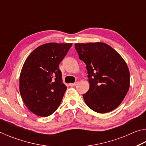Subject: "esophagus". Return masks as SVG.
<instances>
[{"label":"esophagus","mask_w":146,"mask_h":146,"mask_svg":"<svg viewBox=\"0 0 146 146\" xmlns=\"http://www.w3.org/2000/svg\"><path fill=\"white\" fill-rule=\"evenodd\" d=\"M77 84H78V82H76L73 83V84H70V86H71V87H75V86L77 85Z\"/></svg>","instance_id":"1"}]
</instances>
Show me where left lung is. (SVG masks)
<instances>
[{"instance_id": "8db88e82", "label": "left lung", "mask_w": 146, "mask_h": 146, "mask_svg": "<svg viewBox=\"0 0 146 146\" xmlns=\"http://www.w3.org/2000/svg\"><path fill=\"white\" fill-rule=\"evenodd\" d=\"M75 48L88 71L90 89L83 95L86 104L95 112L111 111L129 90L130 75L126 63L105 43H77Z\"/></svg>"}]
</instances>
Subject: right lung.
<instances>
[{
    "mask_svg": "<svg viewBox=\"0 0 146 146\" xmlns=\"http://www.w3.org/2000/svg\"><path fill=\"white\" fill-rule=\"evenodd\" d=\"M72 44L48 43L38 47L27 58L19 79L24 104L40 117H48L60 106L67 87L62 83L59 64Z\"/></svg>",
    "mask_w": 146,
    "mask_h": 146,
    "instance_id": "add662e5",
    "label": "right lung"
}]
</instances>
